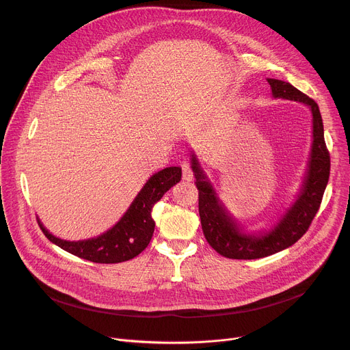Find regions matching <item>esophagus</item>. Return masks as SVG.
<instances>
[{"label": "esophagus", "mask_w": 350, "mask_h": 350, "mask_svg": "<svg viewBox=\"0 0 350 350\" xmlns=\"http://www.w3.org/2000/svg\"><path fill=\"white\" fill-rule=\"evenodd\" d=\"M181 167H183V180L192 181L193 180V173H192L191 166L188 163H183Z\"/></svg>", "instance_id": "34e87169"}]
</instances>
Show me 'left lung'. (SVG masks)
<instances>
[{
	"mask_svg": "<svg viewBox=\"0 0 350 350\" xmlns=\"http://www.w3.org/2000/svg\"><path fill=\"white\" fill-rule=\"evenodd\" d=\"M273 98L289 99L306 105L312 113V146L305 174L295 199L271 226L247 231L226 208L219 192L191 151V167L199 191V217L209 245L228 259H260L293 245L314 219L329 177V154L324 141V127L319 105L312 98L278 79H266Z\"/></svg>",
	"mask_w": 350,
	"mask_h": 350,
	"instance_id": "8db88e82",
	"label": "left lung"
}]
</instances>
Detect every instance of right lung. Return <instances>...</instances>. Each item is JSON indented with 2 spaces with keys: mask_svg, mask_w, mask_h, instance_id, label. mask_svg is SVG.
I'll list each match as a JSON object with an SVG mask.
<instances>
[{
  "mask_svg": "<svg viewBox=\"0 0 350 350\" xmlns=\"http://www.w3.org/2000/svg\"><path fill=\"white\" fill-rule=\"evenodd\" d=\"M181 180V167H166L146 180L120 220L98 237L66 241L49 232L37 217L44 235L64 251L94 263H120L139 255L155 230L152 208Z\"/></svg>",
  "mask_w": 350,
  "mask_h": 350,
  "instance_id": "1",
  "label": "right lung"
}]
</instances>
